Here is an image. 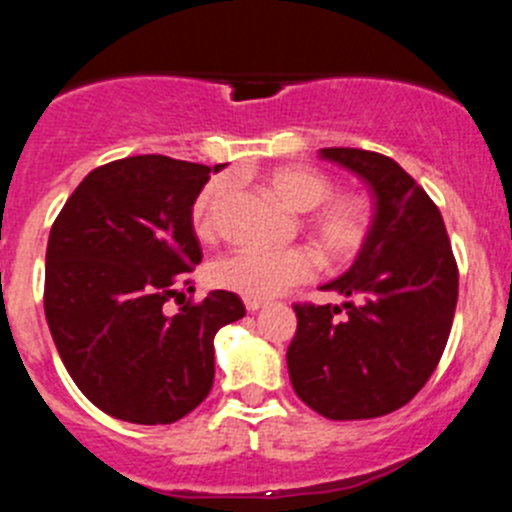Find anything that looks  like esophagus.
I'll return each instance as SVG.
<instances>
[{
	"label": "esophagus",
	"instance_id": "obj_1",
	"mask_svg": "<svg viewBox=\"0 0 512 512\" xmlns=\"http://www.w3.org/2000/svg\"><path fill=\"white\" fill-rule=\"evenodd\" d=\"M266 306H268L266 301H251V298H246V311L256 313V311H261V308H266Z\"/></svg>",
	"mask_w": 512,
	"mask_h": 512
}]
</instances>
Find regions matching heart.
Instances as JSON below:
<instances>
[{
    "label": "heart",
    "mask_w": 512,
    "mask_h": 512,
    "mask_svg": "<svg viewBox=\"0 0 512 512\" xmlns=\"http://www.w3.org/2000/svg\"><path fill=\"white\" fill-rule=\"evenodd\" d=\"M266 184L288 209L311 211L308 231L318 249L333 261L356 256L371 224V211L363 196H331L333 181L323 171L303 164H283L266 174ZM229 179H211L191 206V226L201 241L216 239L224 214ZM316 256L306 249L286 251H239L216 261L209 281L216 288L239 293L251 301H268L281 296L296 283L308 281L316 273Z\"/></svg>",
    "instance_id": "1"
}]
</instances>
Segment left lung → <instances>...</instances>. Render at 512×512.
Returning a JSON list of instances; mask_svg holds the SVG:
<instances>
[{
  "label": "left lung",
  "instance_id": "8db88e82",
  "mask_svg": "<svg viewBox=\"0 0 512 512\" xmlns=\"http://www.w3.org/2000/svg\"><path fill=\"white\" fill-rule=\"evenodd\" d=\"M318 154L368 186L373 216L353 266L321 286L348 301L293 306L288 376L296 396L323 418L388 416L426 386L443 356L458 266L438 206L396 161L343 146Z\"/></svg>",
  "mask_w": 512,
  "mask_h": 512
}]
</instances>
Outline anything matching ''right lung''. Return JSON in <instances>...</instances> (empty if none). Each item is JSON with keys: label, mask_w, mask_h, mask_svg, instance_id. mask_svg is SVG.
<instances>
[{"label": "right lung", "mask_w": 512, "mask_h": 512, "mask_svg": "<svg viewBox=\"0 0 512 512\" xmlns=\"http://www.w3.org/2000/svg\"><path fill=\"white\" fill-rule=\"evenodd\" d=\"M209 174L161 154L111 161L86 174L54 221L49 331L79 391L111 418L166 426L194 411L214 386L216 331L246 316L231 291L164 311L201 263L191 206Z\"/></svg>", "instance_id": "obj_1"}]
</instances>
